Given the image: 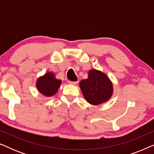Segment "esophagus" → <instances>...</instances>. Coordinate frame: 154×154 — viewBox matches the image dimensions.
I'll list each match as a JSON object with an SVG mask.
<instances>
[{"label": "esophagus", "mask_w": 154, "mask_h": 154, "mask_svg": "<svg viewBox=\"0 0 154 154\" xmlns=\"http://www.w3.org/2000/svg\"><path fill=\"white\" fill-rule=\"evenodd\" d=\"M68 83L69 84H71V85H76L78 83V81H69Z\"/></svg>", "instance_id": "esophagus-1"}]
</instances>
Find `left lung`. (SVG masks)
<instances>
[{"mask_svg": "<svg viewBox=\"0 0 154 154\" xmlns=\"http://www.w3.org/2000/svg\"><path fill=\"white\" fill-rule=\"evenodd\" d=\"M79 86L85 100L92 105L107 102L113 92L111 80L104 73L96 69L90 70L88 79L82 80Z\"/></svg>", "mask_w": 154, "mask_h": 154, "instance_id": "left-lung-1", "label": "left lung"}]
</instances>
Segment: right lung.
Masks as SVG:
<instances>
[{"mask_svg": "<svg viewBox=\"0 0 154 154\" xmlns=\"http://www.w3.org/2000/svg\"><path fill=\"white\" fill-rule=\"evenodd\" d=\"M62 81L57 79L53 72H48L36 81V88L40 93L45 97L55 94L60 88Z\"/></svg>", "mask_w": 154, "mask_h": 154, "instance_id": "right-lung-1", "label": "right lung"}]
</instances>
